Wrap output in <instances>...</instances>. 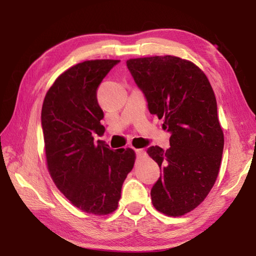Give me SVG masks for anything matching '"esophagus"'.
<instances>
[{
    "mask_svg": "<svg viewBox=\"0 0 256 256\" xmlns=\"http://www.w3.org/2000/svg\"><path fill=\"white\" fill-rule=\"evenodd\" d=\"M136 154L138 158L146 157V151L142 150V149H136Z\"/></svg>",
    "mask_w": 256,
    "mask_h": 256,
    "instance_id": "esophagus-1",
    "label": "esophagus"
}]
</instances>
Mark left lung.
<instances>
[{
	"label": "left lung",
	"instance_id": "8db88e82",
	"mask_svg": "<svg viewBox=\"0 0 256 256\" xmlns=\"http://www.w3.org/2000/svg\"><path fill=\"white\" fill-rule=\"evenodd\" d=\"M149 112L164 120L170 148L146 152L160 167L151 188L158 211L180 216L200 204L214 185L224 151L216 100L206 76L196 64L172 55L126 60Z\"/></svg>",
	"mask_w": 256,
	"mask_h": 256
}]
</instances>
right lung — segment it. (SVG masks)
Listing matches in <instances>:
<instances>
[{"label":"right lung","mask_w":256,"mask_h":256,"mask_svg":"<svg viewBox=\"0 0 256 256\" xmlns=\"http://www.w3.org/2000/svg\"><path fill=\"white\" fill-rule=\"evenodd\" d=\"M118 60H84L63 72L47 92L42 108L47 168L73 206L86 214L118 209L123 182L132 170V149L112 151L102 141L104 112L97 89Z\"/></svg>","instance_id":"add662e5"}]
</instances>
